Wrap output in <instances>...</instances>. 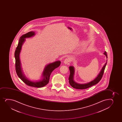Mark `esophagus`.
Returning a JSON list of instances; mask_svg holds the SVG:
<instances>
[{"label": "esophagus", "instance_id": "esophagus-1", "mask_svg": "<svg viewBox=\"0 0 122 122\" xmlns=\"http://www.w3.org/2000/svg\"><path fill=\"white\" fill-rule=\"evenodd\" d=\"M70 59L68 58H67L65 59V60L64 61V63L65 64H67V63H69V62H70Z\"/></svg>", "mask_w": 122, "mask_h": 122}]
</instances>
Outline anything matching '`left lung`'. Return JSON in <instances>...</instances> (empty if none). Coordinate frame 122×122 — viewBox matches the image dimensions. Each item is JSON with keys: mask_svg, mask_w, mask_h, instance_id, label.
I'll return each mask as SVG.
<instances>
[{"mask_svg": "<svg viewBox=\"0 0 122 122\" xmlns=\"http://www.w3.org/2000/svg\"><path fill=\"white\" fill-rule=\"evenodd\" d=\"M104 54L106 56L107 58V56L106 51L104 52ZM107 60L106 63H105V65L103 66L102 69L101 70V71L99 73V74L97 76V77L96 78L90 81L88 83H84V84H80L78 83H76L75 81H74V72H75V68L74 67L72 66H70L69 67V70L70 71V75L69 76V82L70 85V86L71 87L76 89H80V90H83V89H86L88 88L89 87L94 86L96 84H97L100 81V80L102 78L104 70L105 69V67L106 66L107 63Z\"/></svg>", "mask_w": 122, "mask_h": 122, "instance_id": "left-lung-1", "label": "left lung"}]
</instances>
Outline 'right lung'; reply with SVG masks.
I'll use <instances>...</instances> for the list:
<instances>
[{
  "mask_svg": "<svg viewBox=\"0 0 122 122\" xmlns=\"http://www.w3.org/2000/svg\"><path fill=\"white\" fill-rule=\"evenodd\" d=\"M35 32L31 31L23 35L20 37L18 46L15 52V70L17 76L27 85L31 87L39 88L44 87L48 84V83H49L50 75L52 71L55 69L57 68L60 66L61 62L60 61H57L47 65L45 66L44 71H43L42 78L40 80L37 81H32L29 80L25 76L21 69V63L20 58V53L21 51L23 44L25 41V39L31 37L35 36Z\"/></svg>",
  "mask_w": 122,
  "mask_h": 122,
  "instance_id": "add662e5",
  "label": "right lung"
}]
</instances>
